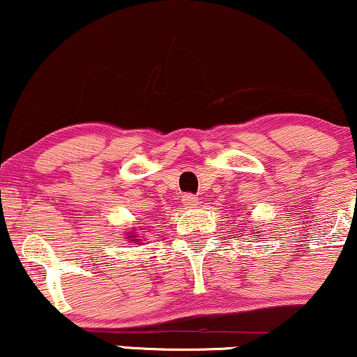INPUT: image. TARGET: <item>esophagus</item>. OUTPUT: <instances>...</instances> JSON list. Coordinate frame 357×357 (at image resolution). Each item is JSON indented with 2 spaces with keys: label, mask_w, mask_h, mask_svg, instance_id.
Listing matches in <instances>:
<instances>
[{
  "label": "esophagus",
  "mask_w": 357,
  "mask_h": 357,
  "mask_svg": "<svg viewBox=\"0 0 357 357\" xmlns=\"http://www.w3.org/2000/svg\"><path fill=\"white\" fill-rule=\"evenodd\" d=\"M197 203H199V201H197L196 196H192V195L183 196V204L186 206V208H196Z\"/></svg>",
  "instance_id": "obj_1"
}]
</instances>
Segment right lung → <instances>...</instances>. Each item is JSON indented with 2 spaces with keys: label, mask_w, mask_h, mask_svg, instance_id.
I'll use <instances>...</instances> for the list:
<instances>
[{
  "label": "right lung",
  "mask_w": 357,
  "mask_h": 357,
  "mask_svg": "<svg viewBox=\"0 0 357 357\" xmlns=\"http://www.w3.org/2000/svg\"><path fill=\"white\" fill-rule=\"evenodd\" d=\"M128 238H132V236H128ZM132 241H136V239H132Z\"/></svg>",
  "instance_id": "add662e5"
}]
</instances>
